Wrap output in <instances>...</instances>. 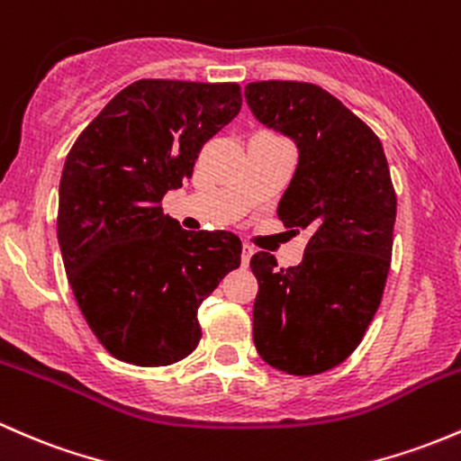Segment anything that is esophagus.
<instances>
[{
  "instance_id": "esophagus-1",
  "label": "esophagus",
  "mask_w": 461,
  "mask_h": 461,
  "mask_svg": "<svg viewBox=\"0 0 461 461\" xmlns=\"http://www.w3.org/2000/svg\"><path fill=\"white\" fill-rule=\"evenodd\" d=\"M252 252H255V249H252V246H249V244H244L241 246V266H249L250 264V257H252Z\"/></svg>"
}]
</instances>
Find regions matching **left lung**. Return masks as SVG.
I'll return each instance as SVG.
<instances>
[{"mask_svg": "<svg viewBox=\"0 0 461 461\" xmlns=\"http://www.w3.org/2000/svg\"><path fill=\"white\" fill-rule=\"evenodd\" d=\"M244 94L257 121L299 147L276 215L312 232L299 266L252 255V340L270 367L323 374L358 348L383 299L395 224L387 158L369 125L314 83L257 81Z\"/></svg>", "mask_w": 461, "mask_h": 461, "instance_id": "8db88e82", "label": "left lung"}]
</instances>
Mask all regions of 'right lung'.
<instances>
[{"label":"right lung","instance_id":"right-lung-1","mask_svg":"<svg viewBox=\"0 0 461 461\" xmlns=\"http://www.w3.org/2000/svg\"><path fill=\"white\" fill-rule=\"evenodd\" d=\"M240 110L237 83L140 78L68 153L57 215L63 266L94 336L122 363L186 358L202 339L197 308L240 268V237L182 230L160 204Z\"/></svg>","mask_w":461,"mask_h":461}]
</instances>
